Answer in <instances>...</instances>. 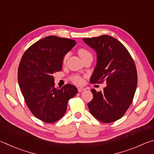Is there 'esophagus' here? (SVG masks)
Wrapping results in <instances>:
<instances>
[{
	"label": "esophagus",
	"instance_id": "34e87169",
	"mask_svg": "<svg viewBox=\"0 0 154 154\" xmlns=\"http://www.w3.org/2000/svg\"><path fill=\"white\" fill-rule=\"evenodd\" d=\"M78 91L79 92H82L83 91H85V88H82V87H80V88H78Z\"/></svg>",
	"mask_w": 154,
	"mask_h": 154
}]
</instances>
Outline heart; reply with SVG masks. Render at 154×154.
Masks as SVG:
<instances>
[{
  "mask_svg": "<svg viewBox=\"0 0 154 154\" xmlns=\"http://www.w3.org/2000/svg\"><path fill=\"white\" fill-rule=\"evenodd\" d=\"M78 54H79V57L82 58V59H83V58H84L88 55L91 54V53L89 52L88 50H86L85 48H80L79 50H78ZM69 55L70 54L68 52L64 56L63 60L64 63H65L66 61V60L68 59V58L69 57ZM70 79H71V81L72 83H74L76 85H81L83 83V79L78 75H72V76L70 77Z\"/></svg>",
  "mask_w": 154,
  "mask_h": 154,
  "instance_id": "b5f03b06",
  "label": "heart"
}]
</instances>
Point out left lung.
<instances>
[{
  "mask_svg": "<svg viewBox=\"0 0 154 154\" xmlns=\"http://www.w3.org/2000/svg\"><path fill=\"white\" fill-rule=\"evenodd\" d=\"M97 53V65L90 82H106L103 91L91 89L93 99L88 103L90 113L104 123L117 121L133 102L137 84V73L133 58L123 44L112 36L83 38Z\"/></svg>",
  "mask_w": 154,
  "mask_h": 154,
  "instance_id": "1",
  "label": "left lung"
}]
</instances>
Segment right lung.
<instances>
[{"mask_svg":"<svg viewBox=\"0 0 154 154\" xmlns=\"http://www.w3.org/2000/svg\"><path fill=\"white\" fill-rule=\"evenodd\" d=\"M76 44L74 40L50 35L36 42L22 57L18 82L27 107L36 118L52 123L62 118L77 88H56L53 74L62 70L63 57Z\"/></svg>","mask_w":154,"mask_h":154,"instance_id":"add662e5","label":"right lung"}]
</instances>
